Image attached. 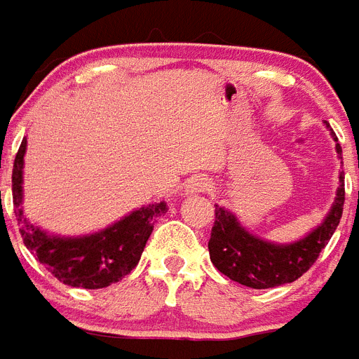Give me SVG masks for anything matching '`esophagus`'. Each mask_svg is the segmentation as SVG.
<instances>
[{
    "label": "esophagus",
    "mask_w": 359,
    "mask_h": 359,
    "mask_svg": "<svg viewBox=\"0 0 359 359\" xmlns=\"http://www.w3.org/2000/svg\"><path fill=\"white\" fill-rule=\"evenodd\" d=\"M212 189V182H210L208 177L205 175H195L191 179L188 180V184H186V195H201L206 194Z\"/></svg>",
    "instance_id": "1"
}]
</instances>
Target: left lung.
Wrapping results in <instances>:
<instances>
[{"instance_id":"1","label":"left lung","mask_w":359,"mask_h":359,"mask_svg":"<svg viewBox=\"0 0 359 359\" xmlns=\"http://www.w3.org/2000/svg\"><path fill=\"white\" fill-rule=\"evenodd\" d=\"M326 123V121H325ZM330 129V125L326 123ZM332 133V129H330ZM337 142L336 133H332ZM337 156H341V145L336 144ZM345 177L339 173V188L336 201L323 223L293 243H273L250 234L236 215L223 206L215 205V221L208 241L210 260L229 276L230 280L252 290H267L280 284L295 282L319 258V252L330 241L332 234L339 225L345 203Z\"/></svg>"}]
</instances>
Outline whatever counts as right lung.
<instances>
[{"label":"right lung","instance_id":"1","mask_svg":"<svg viewBox=\"0 0 359 359\" xmlns=\"http://www.w3.org/2000/svg\"><path fill=\"white\" fill-rule=\"evenodd\" d=\"M27 140L23 138L13 168L14 214L20 234L27 247L46 269L66 285L83 290H101L119 282L138 265L140 256L149 240L160 215L168 212L164 201L142 206L107 229L94 234L64 236L48 234L25 217L23 201V156Z\"/></svg>","mask_w":359,"mask_h":359}]
</instances>
